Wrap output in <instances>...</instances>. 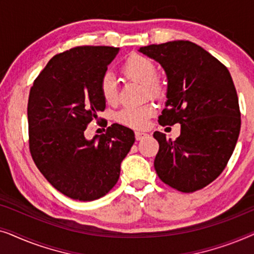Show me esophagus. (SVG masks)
Returning <instances> with one entry per match:
<instances>
[{
	"instance_id": "34e87169",
	"label": "esophagus",
	"mask_w": 254,
	"mask_h": 254,
	"mask_svg": "<svg viewBox=\"0 0 254 254\" xmlns=\"http://www.w3.org/2000/svg\"><path fill=\"white\" fill-rule=\"evenodd\" d=\"M147 135L148 133H145V131H142V130L135 131V137H136V140H142V138H144Z\"/></svg>"
}]
</instances>
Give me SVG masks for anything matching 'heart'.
Wrapping results in <instances>:
<instances>
[{
  "instance_id": "1",
  "label": "heart",
  "mask_w": 254,
  "mask_h": 254,
  "mask_svg": "<svg viewBox=\"0 0 254 254\" xmlns=\"http://www.w3.org/2000/svg\"><path fill=\"white\" fill-rule=\"evenodd\" d=\"M123 72L127 78L141 83L143 85V97L161 98L164 93V86L156 72L154 61L143 55L133 54L125 61ZM100 93L104 100L110 105H116L119 99L117 83L111 74H105L100 79ZM156 107L152 103H144L137 106H126L117 114L118 123L130 128H142L147 125L148 120L154 116Z\"/></svg>"
}]
</instances>
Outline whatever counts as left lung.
Instances as JSON below:
<instances>
[{
	"instance_id": "8db88e82",
	"label": "left lung",
	"mask_w": 254,
	"mask_h": 254,
	"mask_svg": "<svg viewBox=\"0 0 254 254\" xmlns=\"http://www.w3.org/2000/svg\"><path fill=\"white\" fill-rule=\"evenodd\" d=\"M168 76V100L158 123L180 124L172 141L155 131L159 179L184 193L199 190L223 172L241 130L238 96L228 68L202 47L177 40L140 48Z\"/></svg>"
}]
</instances>
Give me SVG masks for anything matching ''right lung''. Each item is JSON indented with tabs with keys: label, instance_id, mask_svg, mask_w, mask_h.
Listing matches in <instances>:
<instances>
[{
	"label": "right lung",
	"instance_id": "right-lung-1",
	"mask_svg": "<svg viewBox=\"0 0 254 254\" xmlns=\"http://www.w3.org/2000/svg\"><path fill=\"white\" fill-rule=\"evenodd\" d=\"M119 47L77 46L54 55L34 79L27 103L29 147L37 168L59 192L92 201L109 193L133 145L134 131L119 124L91 141L88 125L105 110L100 79Z\"/></svg>",
	"mask_w": 254,
	"mask_h": 254
}]
</instances>
